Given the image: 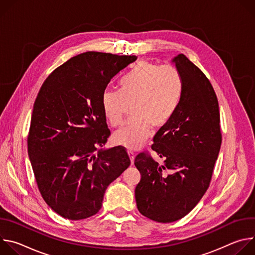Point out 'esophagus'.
I'll return each mask as SVG.
<instances>
[{
	"label": "esophagus",
	"mask_w": 255,
	"mask_h": 255,
	"mask_svg": "<svg viewBox=\"0 0 255 255\" xmlns=\"http://www.w3.org/2000/svg\"><path fill=\"white\" fill-rule=\"evenodd\" d=\"M128 155H129V157H130V161H131V164L133 165V163H134V158H135V155H134V153L132 152V151H128Z\"/></svg>",
	"instance_id": "esophagus-1"
}]
</instances>
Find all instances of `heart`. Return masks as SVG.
<instances>
[{"label":"heart","mask_w":255,"mask_h":255,"mask_svg":"<svg viewBox=\"0 0 255 255\" xmlns=\"http://www.w3.org/2000/svg\"><path fill=\"white\" fill-rule=\"evenodd\" d=\"M181 81L177 70L140 61L120 82V92L106 89L101 97L107 122L118 126L126 107L131 106L132 118L113 134L116 144L135 150L147 140L152 129L163 127L172 117L179 99Z\"/></svg>","instance_id":"obj_1"}]
</instances>
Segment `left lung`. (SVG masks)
<instances>
[{
    "instance_id": "8db88e82",
    "label": "left lung",
    "mask_w": 255,
    "mask_h": 255,
    "mask_svg": "<svg viewBox=\"0 0 255 255\" xmlns=\"http://www.w3.org/2000/svg\"><path fill=\"white\" fill-rule=\"evenodd\" d=\"M171 62L181 81L180 97L152 144L163 163L159 165L144 153L134 161L141 174L135 189L138 211L159 223L181 219L200 202L222 142L219 104L210 81L184 54Z\"/></svg>"
}]
</instances>
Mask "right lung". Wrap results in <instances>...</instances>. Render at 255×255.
Returning <instances> with one entry per match:
<instances>
[{
	"instance_id": "right-lung-1",
	"label": "right lung",
	"mask_w": 255,
	"mask_h": 255,
	"mask_svg": "<svg viewBox=\"0 0 255 255\" xmlns=\"http://www.w3.org/2000/svg\"><path fill=\"white\" fill-rule=\"evenodd\" d=\"M136 59L81 53L51 72L35 100L28 155L42 198L65 219L97 214L108 186L130 165L123 147H103L111 132L101 97L110 81Z\"/></svg>"
}]
</instances>
